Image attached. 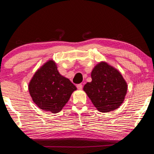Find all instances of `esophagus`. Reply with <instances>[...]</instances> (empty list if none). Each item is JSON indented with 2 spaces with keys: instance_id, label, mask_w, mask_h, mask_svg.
Returning a JSON list of instances; mask_svg holds the SVG:
<instances>
[{
  "instance_id": "obj_1",
  "label": "esophagus",
  "mask_w": 154,
  "mask_h": 154,
  "mask_svg": "<svg viewBox=\"0 0 154 154\" xmlns=\"http://www.w3.org/2000/svg\"><path fill=\"white\" fill-rule=\"evenodd\" d=\"M77 89L78 90H82V88H83V85H82V84H78V85H77Z\"/></svg>"
}]
</instances>
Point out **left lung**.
Instances as JSON below:
<instances>
[{
	"mask_svg": "<svg viewBox=\"0 0 154 154\" xmlns=\"http://www.w3.org/2000/svg\"><path fill=\"white\" fill-rule=\"evenodd\" d=\"M92 82L83 87L97 110L106 113L116 110L124 102L128 85L118 70L105 62L96 64L91 72Z\"/></svg>",
	"mask_w": 154,
	"mask_h": 154,
	"instance_id": "left-lung-1",
	"label": "left lung"
}]
</instances>
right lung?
Listing matches in <instances>:
<instances>
[{
    "label": "right lung",
    "mask_w": 154,
    "mask_h": 154,
    "mask_svg": "<svg viewBox=\"0 0 154 154\" xmlns=\"http://www.w3.org/2000/svg\"><path fill=\"white\" fill-rule=\"evenodd\" d=\"M54 60H49L36 71L28 84L33 102L41 109L56 113L77 90L69 79L59 73Z\"/></svg>",
    "instance_id": "right-lung-1"
}]
</instances>
